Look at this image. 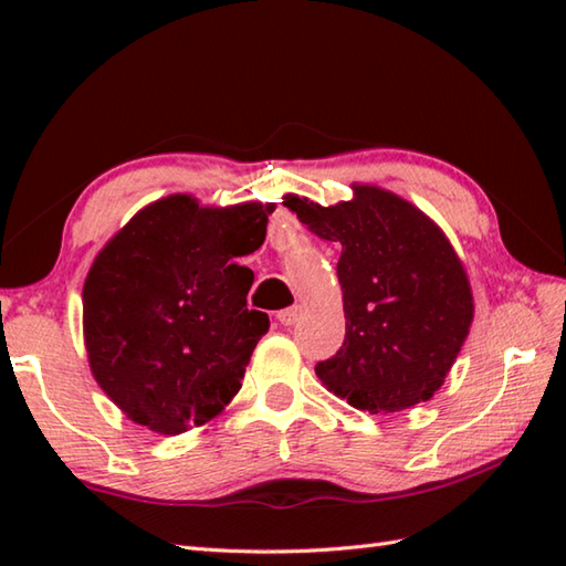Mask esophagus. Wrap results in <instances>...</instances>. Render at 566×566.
<instances>
[{
	"label": "esophagus",
	"mask_w": 566,
	"mask_h": 566,
	"mask_svg": "<svg viewBox=\"0 0 566 566\" xmlns=\"http://www.w3.org/2000/svg\"><path fill=\"white\" fill-rule=\"evenodd\" d=\"M298 316H302V306H290V308L276 311V321H280L282 326H294Z\"/></svg>",
	"instance_id": "esophagus-1"
}]
</instances>
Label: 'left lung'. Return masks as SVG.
Masks as SVG:
<instances>
[{"label": "left lung", "mask_w": 566, "mask_h": 566, "mask_svg": "<svg viewBox=\"0 0 566 566\" xmlns=\"http://www.w3.org/2000/svg\"><path fill=\"white\" fill-rule=\"evenodd\" d=\"M318 238L340 243L345 340L316 365L318 379L359 411L394 413L428 401L448 377L472 326L474 304L460 258L423 211L379 187L318 207L292 197Z\"/></svg>", "instance_id": "1"}]
</instances>
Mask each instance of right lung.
<instances>
[{
  "instance_id": "1",
  "label": "right lung",
  "mask_w": 566,
  "mask_h": 566,
  "mask_svg": "<svg viewBox=\"0 0 566 566\" xmlns=\"http://www.w3.org/2000/svg\"><path fill=\"white\" fill-rule=\"evenodd\" d=\"M272 207L203 209L175 195L138 211L94 260L82 292L94 379L122 411L179 436L223 411L270 328L248 308Z\"/></svg>"
}]
</instances>
